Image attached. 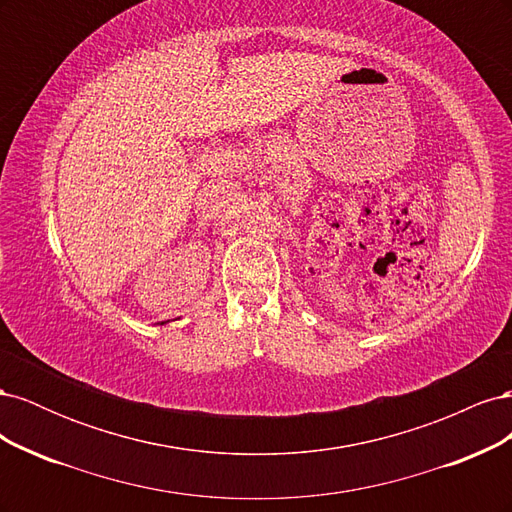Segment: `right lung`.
Segmentation results:
<instances>
[{"label":"right lung","instance_id":"1","mask_svg":"<svg viewBox=\"0 0 512 512\" xmlns=\"http://www.w3.org/2000/svg\"><path fill=\"white\" fill-rule=\"evenodd\" d=\"M162 324H164V322H162Z\"/></svg>","mask_w":512,"mask_h":512}]
</instances>
